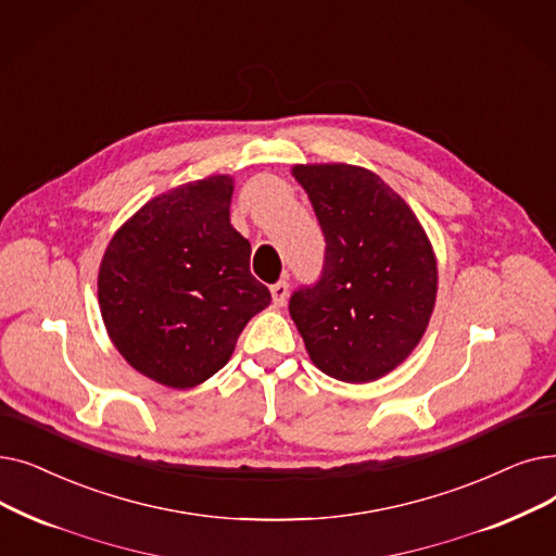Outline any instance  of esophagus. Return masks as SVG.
<instances>
[{"mask_svg":"<svg viewBox=\"0 0 556 556\" xmlns=\"http://www.w3.org/2000/svg\"><path fill=\"white\" fill-rule=\"evenodd\" d=\"M270 293H273V302L277 304V306H281V304H286V298H288V281H277V283H273L270 286Z\"/></svg>","mask_w":556,"mask_h":556,"instance_id":"obj_1","label":"esophagus"}]
</instances>
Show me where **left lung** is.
I'll return each mask as SVG.
<instances>
[{
	"label": "left lung",
	"instance_id": "1",
	"mask_svg": "<svg viewBox=\"0 0 556 556\" xmlns=\"http://www.w3.org/2000/svg\"><path fill=\"white\" fill-rule=\"evenodd\" d=\"M325 236L320 277L288 302L313 364L364 383L412 354L437 302V258L406 202L345 163L295 165Z\"/></svg>",
	"mask_w": 556,
	"mask_h": 556
}]
</instances>
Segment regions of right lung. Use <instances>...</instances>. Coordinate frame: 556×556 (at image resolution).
<instances>
[{
    "instance_id": "add662e5",
    "label": "right lung",
    "mask_w": 556,
    "mask_h": 556,
    "mask_svg": "<svg viewBox=\"0 0 556 556\" xmlns=\"http://www.w3.org/2000/svg\"><path fill=\"white\" fill-rule=\"evenodd\" d=\"M231 177L184 184L144 204L106 248L100 306L127 364L170 389L218 372L270 304L250 273V240L229 223Z\"/></svg>"
}]
</instances>
